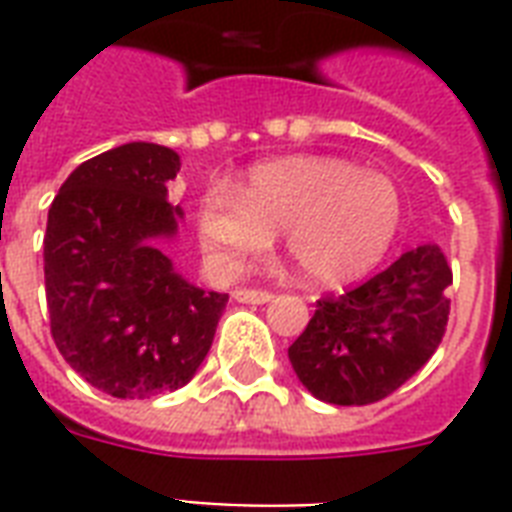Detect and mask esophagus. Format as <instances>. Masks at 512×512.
<instances>
[{
    "instance_id": "obj_1",
    "label": "esophagus",
    "mask_w": 512,
    "mask_h": 512,
    "mask_svg": "<svg viewBox=\"0 0 512 512\" xmlns=\"http://www.w3.org/2000/svg\"><path fill=\"white\" fill-rule=\"evenodd\" d=\"M233 300L247 305H263L271 303L273 295L271 292H265V289H236V292H233Z\"/></svg>"
}]
</instances>
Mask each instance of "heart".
<instances>
[{"instance_id":"b5f03b06","label":"heart","mask_w":512,"mask_h":512,"mask_svg":"<svg viewBox=\"0 0 512 512\" xmlns=\"http://www.w3.org/2000/svg\"><path fill=\"white\" fill-rule=\"evenodd\" d=\"M401 228V196L388 175L340 156H287L252 167L241 193L212 185L196 207L207 263L236 273L284 233L305 284L335 289L361 279L388 255Z\"/></svg>"}]
</instances>
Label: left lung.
<instances>
[{"instance_id":"obj_1","label":"left lung","mask_w":512,"mask_h":512,"mask_svg":"<svg viewBox=\"0 0 512 512\" xmlns=\"http://www.w3.org/2000/svg\"><path fill=\"white\" fill-rule=\"evenodd\" d=\"M452 268L436 244L398 257L361 287L321 297L289 361L308 393L337 406L390 396L441 345Z\"/></svg>"}]
</instances>
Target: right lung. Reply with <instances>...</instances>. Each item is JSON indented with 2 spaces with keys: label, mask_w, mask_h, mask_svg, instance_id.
I'll return each instance as SVG.
<instances>
[{
  "label": "right lung",
  "mask_w": 512,
  "mask_h": 512,
  "mask_svg": "<svg viewBox=\"0 0 512 512\" xmlns=\"http://www.w3.org/2000/svg\"><path fill=\"white\" fill-rule=\"evenodd\" d=\"M180 156L124 143L60 185L44 233V292L60 356L92 388L148 398L191 382L228 295L204 292L162 252L183 209L167 183Z\"/></svg>",
  "instance_id": "obj_1"
}]
</instances>
